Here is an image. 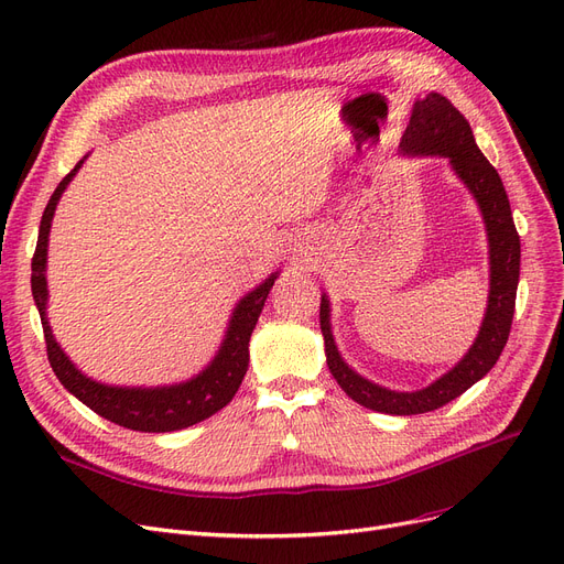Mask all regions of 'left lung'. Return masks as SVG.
<instances>
[{"instance_id":"left-lung-1","label":"left lung","mask_w":564,"mask_h":564,"mask_svg":"<svg viewBox=\"0 0 564 564\" xmlns=\"http://www.w3.org/2000/svg\"><path fill=\"white\" fill-rule=\"evenodd\" d=\"M401 154L447 159L479 205L488 237V264H491V283H488L491 290H488L479 334L470 350L445 376L417 391H394L361 378L343 361L332 334L327 295H323L321 302V329L329 371L352 401L384 414H422L458 399L465 389H470L496 366L507 346L513 306H517L521 239L513 226L509 198L498 170L481 154L468 119L443 94L431 91L424 99L414 101L410 124L401 138Z\"/></svg>"}]
</instances>
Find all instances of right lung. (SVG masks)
<instances>
[{
  "label": "right lung",
  "mask_w": 564,
  "mask_h": 564,
  "mask_svg": "<svg viewBox=\"0 0 564 564\" xmlns=\"http://www.w3.org/2000/svg\"><path fill=\"white\" fill-rule=\"evenodd\" d=\"M87 159V156H85ZM85 159L70 170V173L59 182L51 200L45 205L41 228H39V241L36 251L32 258V295L41 315L43 336L47 359L59 382L70 391L73 397L83 401L87 408H91L96 414H101L108 422H115L131 431L142 433H167L180 431L186 426L198 424L214 412L226 408L237 389L247 376L249 369V340L256 329L258 317L262 313L264 300L272 290L279 272H274L269 279H264L260 285H256L249 295H243L228 323L226 338L221 348L214 355V359L205 366V369L193 376L186 382L180 384H163V387H115L104 384L99 380L87 378L80 369H76L66 352L59 348V343L53 336L51 323H47V281H45V264H47V237H51L53 216L57 209V203L62 198L64 188L68 182L76 177Z\"/></svg>",
  "instance_id": "add662e5"
}]
</instances>
